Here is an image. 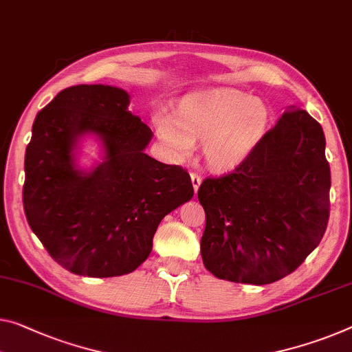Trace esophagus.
Instances as JSON below:
<instances>
[{
    "label": "esophagus",
    "mask_w": 352,
    "mask_h": 352,
    "mask_svg": "<svg viewBox=\"0 0 352 352\" xmlns=\"http://www.w3.org/2000/svg\"><path fill=\"white\" fill-rule=\"evenodd\" d=\"M190 177H192V184H193V190H195V193H197L199 186H201L203 177H201V175H199V173H197V171H192V173H190Z\"/></svg>",
    "instance_id": "34e87169"
}]
</instances>
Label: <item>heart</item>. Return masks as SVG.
Returning a JSON list of instances; mask_svg holds the SVG:
<instances>
[{
  "label": "heart",
  "mask_w": 352,
  "mask_h": 352,
  "mask_svg": "<svg viewBox=\"0 0 352 352\" xmlns=\"http://www.w3.org/2000/svg\"><path fill=\"white\" fill-rule=\"evenodd\" d=\"M269 108L247 93L214 89L188 94L176 104L175 118L154 115V129L175 159L190 154L203 142V154L215 170L226 171L250 157L266 133Z\"/></svg>",
  "instance_id": "b5f03b06"
}]
</instances>
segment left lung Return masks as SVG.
<instances>
[{
	"mask_svg": "<svg viewBox=\"0 0 352 352\" xmlns=\"http://www.w3.org/2000/svg\"><path fill=\"white\" fill-rule=\"evenodd\" d=\"M321 124L291 107L250 157L228 175L206 177L204 267L234 283L286 277L320 244L331 212V166Z\"/></svg>",
	"mask_w": 352,
	"mask_h": 352,
	"instance_id": "obj_1",
	"label": "left lung"
}]
</instances>
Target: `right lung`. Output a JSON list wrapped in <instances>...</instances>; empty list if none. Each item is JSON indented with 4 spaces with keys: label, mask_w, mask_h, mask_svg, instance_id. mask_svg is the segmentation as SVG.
I'll use <instances>...</instances> for the list:
<instances>
[{
    "label": "right lung",
    "mask_w": 352,
    "mask_h": 352,
    "mask_svg": "<svg viewBox=\"0 0 352 352\" xmlns=\"http://www.w3.org/2000/svg\"><path fill=\"white\" fill-rule=\"evenodd\" d=\"M127 105L124 89L77 85L63 89L32 124L25 215L50 256L72 274L133 272L153 250L162 219L193 197L187 170L144 154L153 132ZM86 131L106 144V160L91 173L73 166V146Z\"/></svg>",
    "instance_id": "add662e5"
}]
</instances>
